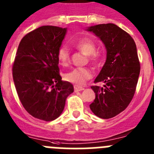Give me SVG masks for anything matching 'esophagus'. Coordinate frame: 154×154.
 I'll use <instances>...</instances> for the list:
<instances>
[{"label": "esophagus", "mask_w": 154, "mask_h": 154, "mask_svg": "<svg viewBox=\"0 0 154 154\" xmlns=\"http://www.w3.org/2000/svg\"><path fill=\"white\" fill-rule=\"evenodd\" d=\"M74 90L75 91H79L84 90V88L82 86H79V85H75L74 86Z\"/></svg>", "instance_id": "esophagus-1"}]
</instances>
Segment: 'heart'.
Instances as JSON below:
<instances>
[{
    "mask_svg": "<svg viewBox=\"0 0 154 154\" xmlns=\"http://www.w3.org/2000/svg\"><path fill=\"white\" fill-rule=\"evenodd\" d=\"M75 47L81 53L88 56V61L92 63H98L101 57V52L96 50V45L94 40L89 38H84L75 42ZM58 60L60 64L66 66L70 61V55L66 46H63L57 52ZM65 79L72 84L82 85L87 80L92 77V72L88 68H76L65 74Z\"/></svg>",
    "mask_w": 154,
    "mask_h": 154,
    "instance_id": "1",
    "label": "heart"
}]
</instances>
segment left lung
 <instances>
[{"mask_svg": "<svg viewBox=\"0 0 154 154\" xmlns=\"http://www.w3.org/2000/svg\"><path fill=\"white\" fill-rule=\"evenodd\" d=\"M87 30L99 37L107 50L106 61L94 80L105 85L91 87L95 99L89 107L98 118L108 119L126 109L134 95L140 71L137 46L133 38L114 23L95 25Z\"/></svg>", "mask_w": 154, "mask_h": 154, "instance_id": "obj_1", "label": "left lung"}]
</instances>
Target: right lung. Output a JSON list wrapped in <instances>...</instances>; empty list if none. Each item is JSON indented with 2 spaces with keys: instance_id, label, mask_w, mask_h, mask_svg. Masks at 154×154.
I'll list each match as a JSON object with an SVG mask.
<instances>
[{
  "instance_id": "right-lung-1",
  "label": "right lung",
  "mask_w": 154,
  "mask_h": 154,
  "mask_svg": "<svg viewBox=\"0 0 154 154\" xmlns=\"http://www.w3.org/2000/svg\"><path fill=\"white\" fill-rule=\"evenodd\" d=\"M66 28L43 26L21 39L13 65V79L20 101L34 118L51 121L60 117L66 100L74 91L62 81L57 52Z\"/></svg>"
}]
</instances>
